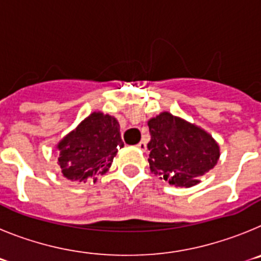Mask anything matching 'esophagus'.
<instances>
[{"mask_svg":"<svg viewBox=\"0 0 261 261\" xmlns=\"http://www.w3.org/2000/svg\"><path fill=\"white\" fill-rule=\"evenodd\" d=\"M137 147H138V149H140V150L145 151V150H146V141H144V140H141V141H140V142H138V144H137Z\"/></svg>","mask_w":261,"mask_h":261,"instance_id":"34e87169","label":"esophagus"}]
</instances>
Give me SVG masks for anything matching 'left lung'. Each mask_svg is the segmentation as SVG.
<instances>
[{
  "mask_svg": "<svg viewBox=\"0 0 261 261\" xmlns=\"http://www.w3.org/2000/svg\"><path fill=\"white\" fill-rule=\"evenodd\" d=\"M149 165L172 186L192 187L217 165L220 147L212 136L168 112L149 120Z\"/></svg>",
  "mask_w": 261,
  "mask_h": 261,
  "instance_id": "obj_1",
  "label": "left lung"
}]
</instances>
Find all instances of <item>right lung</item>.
Here are the masks:
<instances>
[{
    "instance_id": "right-lung-1",
    "label": "right lung",
    "mask_w": 261,
    "mask_h": 261,
    "mask_svg": "<svg viewBox=\"0 0 261 261\" xmlns=\"http://www.w3.org/2000/svg\"><path fill=\"white\" fill-rule=\"evenodd\" d=\"M123 146L117 120L94 112L59 144L62 175L71 181L96 180V175L107 172L117 149Z\"/></svg>"
}]
</instances>
